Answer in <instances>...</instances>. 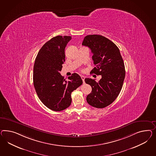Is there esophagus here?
I'll return each instance as SVG.
<instances>
[{
	"label": "esophagus",
	"instance_id": "esophagus-1",
	"mask_svg": "<svg viewBox=\"0 0 156 156\" xmlns=\"http://www.w3.org/2000/svg\"><path fill=\"white\" fill-rule=\"evenodd\" d=\"M81 78H82V80H83V82L84 83V78H85V77L83 76H81Z\"/></svg>",
	"mask_w": 156,
	"mask_h": 156
}]
</instances>
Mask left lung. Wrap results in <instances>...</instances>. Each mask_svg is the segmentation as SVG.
<instances>
[{"label": "left lung", "mask_w": 156, "mask_h": 156, "mask_svg": "<svg viewBox=\"0 0 156 156\" xmlns=\"http://www.w3.org/2000/svg\"><path fill=\"white\" fill-rule=\"evenodd\" d=\"M82 45L89 47L93 53L92 58L96 67L91 73L101 76L98 82L85 78V82L92 87L86 100L94 107L105 108L116 99L122 89L126 76L122 57L118 46L101 35H87Z\"/></svg>", "instance_id": "left-lung-1"}]
</instances>
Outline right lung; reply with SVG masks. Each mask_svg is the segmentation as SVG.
I'll return each instance as SVG.
<instances>
[{"instance_id": "obj_1", "label": "right lung", "mask_w": 156, "mask_h": 156, "mask_svg": "<svg viewBox=\"0 0 156 156\" xmlns=\"http://www.w3.org/2000/svg\"><path fill=\"white\" fill-rule=\"evenodd\" d=\"M71 36H57L42 46L35 59L34 85L42 103L48 108L61 111L72 103L71 94L83 83L80 76L73 74L66 80L61 75L65 61V49Z\"/></svg>"}]
</instances>
